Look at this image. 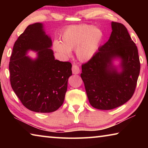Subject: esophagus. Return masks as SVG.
Listing matches in <instances>:
<instances>
[{"label": "esophagus", "mask_w": 148, "mask_h": 148, "mask_svg": "<svg viewBox=\"0 0 148 148\" xmlns=\"http://www.w3.org/2000/svg\"><path fill=\"white\" fill-rule=\"evenodd\" d=\"M72 73L74 74H78L80 72V69L77 64H73L72 67Z\"/></svg>", "instance_id": "1"}]
</instances>
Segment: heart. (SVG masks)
<instances>
[{
    "mask_svg": "<svg viewBox=\"0 0 148 148\" xmlns=\"http://www.w3.org/2000/svg\"><path fill=\"white\" fill-rule=\"evenodd\" d=\"M102 32L98 28L87 25H72L65 29L61 35V42L55 40V51L64 56H70L71 50L76 49L79 61H89L99 49Z\"/></svg>",
    "mask_w": 148,
    "mask_h": 148,
    "instance_id": "1",
    "label": "heart"
}]
</instances>
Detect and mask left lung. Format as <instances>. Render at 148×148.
Returning a JSON list of instances; mask_svg holds the SVG:
<instances>
[{
    "label": "left lung",
    "instance_id": "1",
    "mask_svg": "<svg viewBox=\"0 0 148 148\" xmlns=\"http://www.w3.org/2000/svg\"><path fill=\"white\" fill-rule=\"evenodd\" d=\"M112 33L106 44L82 66L90 104L108 110L121 106L133 95L140 70L138 49L123 25L112 22ZM120 60L118 66L113 61Z\"/></svg>",
    "mask_w": 148,
    "mask_h": 148
}]
</instances>
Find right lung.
Listing matches in <instances>:
<instances>
[{
  "label": "right lung",
  "mask_w": 148,
  "mask_h": 148,
  "mask_svg": "<svg viewBox=\"0 0 148 148\" xmlns=\"http://www.w3.org/2000/svg\"><path fill=\"white\" fill-rule=\"evenodd\" d=\"M52 41L43 24L30 25L14 44L9 64L10 84L27 109L40 113L56 111L64 102L72 64L55 59ZM37 52L32 59L26 55Z\"/></svg>",
  "instance_id": "add662e5"
}]
</instances>
